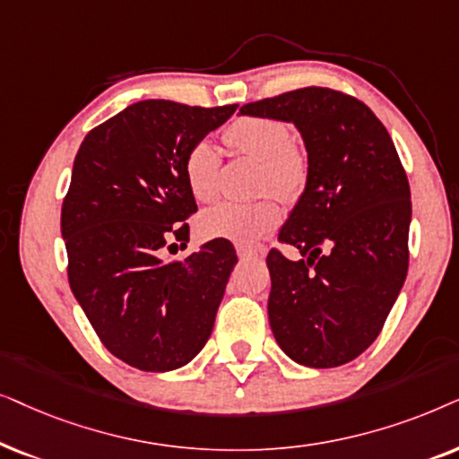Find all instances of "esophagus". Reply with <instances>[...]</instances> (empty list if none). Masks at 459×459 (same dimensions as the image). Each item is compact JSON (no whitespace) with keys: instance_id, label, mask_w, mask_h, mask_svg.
Returning <instances> with one entry per match:
<instances>
[{"instance_id":"1","label":"esophagus","mask_w":459,"mask_h":459,"mask_svg":"<svg viewBox=\"0 0 459 459\" xmlns=\"http://www.w3.org/2000/svg\"><path fill=\"white\" fill-rule=\"evenodd\" d=\"M237 255H239L241 260L255 258V255H258V249H252V247H246V246H237Z\"/></svg>"}]
</instances>
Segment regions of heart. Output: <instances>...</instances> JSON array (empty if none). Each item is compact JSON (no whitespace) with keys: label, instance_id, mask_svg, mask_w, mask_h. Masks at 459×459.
<instances>
[{"label":"heart","instance_id":"heart-1","mask_svg":"<svg viewBox=\"0 0 459 459\" xmlns=\"http://www.w3.org/2000/svg\"><path fill=\"white\" fill-rule=\"evenodd\" d=\"M226 144L237 155L260 161L258 191L273 193L281 199H293L308 178V157L283 121L273 117H241L226 127ZM220 168L222 155L210 138H201L191 146L185 161L186 182L195 199L212 204L220 195ZM281 212L273 199L254 204H220L205 212L199 229L205 237L230 239L252 246L279 224Z\"/></svg>","mask_w":459,"mask_h":459}]
</instances>
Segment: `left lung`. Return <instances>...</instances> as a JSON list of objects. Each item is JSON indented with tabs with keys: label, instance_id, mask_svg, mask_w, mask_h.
Wrapping results in <instances>:
<instances>
[{
	"label": "left lung",
	"instance_id": "left-lung-1",
	"mask_svg": "<svg viewBox=\"0 0 459 459\" xmlns=\"http://www.w3.org/2000/svg\"><path fill=\"white\" fill-rule=\"evenodd\" d=\"M239 113L291 121L307 144V188L279 230L300 258L268 252V321L296 363L338 368L374 344L407 277L411 193L399 152L365 102L332 88Z\"/></svg>",
	"mask_w": 459,
	"mask_h": 459
}]
</instances>
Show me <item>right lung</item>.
Listing matches in <instances>:
<instances>
[{"mask_svg": "<svg viewBox=\"0 0 459 459\" xmlns=\"http://www.w3.org/2000/svg\"><path fill=\"white\" fill-rule=\"evenodd\" d=\"M235 108L140 100L75 155L60 213L69 285L107 351L136 369H178L212 335L235 247L213 239L178 262L161 252L188 241L185 220L197 212L188 151Z\"/></svg>", "mask_w": 459, "mask_h": 459, "instance_id": "1", "label": "right lung"}]
</instances>
